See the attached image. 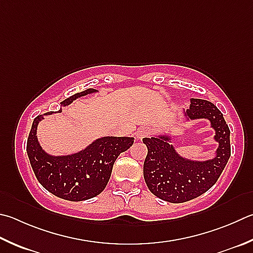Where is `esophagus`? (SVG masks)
I'll return each mask as SVG.
<instances>
[{"label":"esophagus","instance_id":"obj_1","mask_svg":"<svg viewBox=\"0 0 253 253\" xmlns=\"http://www.w3.org/2000/svg\"><path fill=\"white\" fill-rule=\"evenodd\" d=\"M149 134H150V128L142 126L139 128L138 130H137L136 137H137V139H142V138H145V137L148 136Z\"/></svg>","mask_w":253,"mask_h":253}]
</instances>
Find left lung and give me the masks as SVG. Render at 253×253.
I'll return each mask as SVG.
<instances>
[{"label": "left lung", "instance_id": "obj_1", "mask_svg": "<svg viewBox=\"0 0 253 253\" xmlns=\"http://www.w3.org/2000/svg\"><path fill=\"white\" fill-rule=\"evenodd\" d=\"M190 119L207 118L214 128V139L219 142L217 156L207 162H191L181 158L169 137H151L142 141L148 148L144 163V178L153 194L172 204L186 203L209 190L221 174L231 155L230 129L222 113L205 99H190L186 111Z\"/></svg>", "mask_w": 253, "mask_h": 253}]
</instances>
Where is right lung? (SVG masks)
Masks as SVG:
<instances>
[{
  "label": "right lung",
  "mask_w": 253,
  "mask_h": 253,
  "mask_svg": "<svg viewBox=\"0 0 253 253\" xmlns=\"http://www.w3.org/2000/svg\"><path fill=\"white\" fill-rule=\"evenodd\" d=\"M88 88L63 100L66 106L73 100L94 93ZM59 109L58 113H61ZM48 112L45 115H50ZM43 116L35 117L32 125L26 151L36 178L45 189L59 198L82 201L99 195L111 178L115 160L134 144L130 137H104L90 144L86 149L71 156L54 157L47 155L36 138L38 124Z\"/></svg>",
  "instance_id": "right-lung-1"
}]
</instances>
